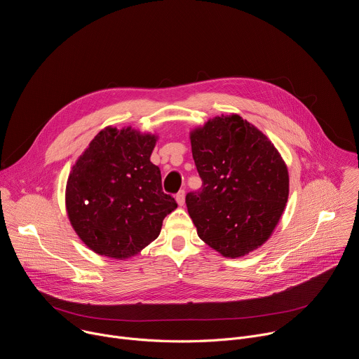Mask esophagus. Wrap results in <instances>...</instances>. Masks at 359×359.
<instances>
[{
    "label": "esophagus",
    "instance_id": "1",
    "mask_svg": "<svg viewBox=\"0 0 359 359\" xmlns=\"http://www.w3.org/2000/svg\"><path fill=\"white\" fill-rule=\"evenodd\" d=\"M184 196H186L184 190H180V191L176 194V201H177L179 206H183V204H184Z\"/></svg>",
    "mask_w": 359,
    "mask_h": 359
}]
</instances>
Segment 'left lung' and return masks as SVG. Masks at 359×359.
I'll return each instance as SVG.
<instances>
[{
    "label": "left lung",
    "mask_w": 359,
    "mask_h": 359,
    "mask_svg": "<svg viewBox=\"0 0 359 359\" xmlns=\"http://www.w3.org/2000/svg\"><path fill=\"white\" fill-rule=\"evenodd\" d=\"M203 180L186 194L198 237L224 257L262 245L288 198V170L274 144L238 115L217 116L190 135Z\"/></svg>",
    "instance_id": "8db88e82"
}]
</instances>
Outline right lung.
I'll return each mask as SVG.
<instances>
[{
  "mask_svg": "<svg viewBox=\"0 0 359 359\" xmlns=\"http://www.w3.org/2000/svg\"><path fill=\"white\" fill-rule=\"evenodd\" d=\"M153 135L126 128L100 130L76 161L67 183V212L95 252L128 259L158 238L177 203L162 189L150 162Z\"/></svg>",
  "mask_w": 359,
  "mask_h": 359,
  "instance_id": "1",
  "label": "right lung"
}]
</instances>
